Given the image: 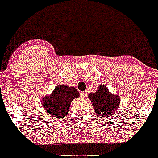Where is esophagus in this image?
Here are the masks:
<instances>
[{
	"mask_svg": "<svg viewBox=\"0 0 158 158\" xmlns=\"http://www.w3.org/2000/svg\"><path fill=\"white\" fill-rule=\"evenodd\" d=\"M80 95L82 98H86V96H87V92L86 91H83V92L80 93Z\"/></svg>",
	"mask_w": 158,
	"mask_h": 158,
	"instance_id": "obj_1",
	"label": "esophagus"
}]
</instances>
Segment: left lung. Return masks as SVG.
<instances>
[{"label":"left lung","mask_w":158,"mask_h":158,"mask_svg":"<svg viewBox=\"0 0 158 158\" xmlns=\"http://www.w3.org/2000/svg\"><path fill=\"white\" fill-rule=\"evenodd\" d=\"M88 98L91 101L97 116L103 118H109L115 114L120 105V97L110 93L104 84L100 85L95 93L89 94Z\"/></svg>","instance_id":"obj_1"}]
</instances>
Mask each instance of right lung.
<instances>
[{
    "mask_svg": "<svg viewBox=\"0 0 158 158\" xmlns=\"http://www.w3.org/2000/svg\"><path fill=\"white\" fill-rule=\"evenodd\" d=\"M79 97V91L75 87L57 85L50 95L42 97V106L50 117L62 119L68 114L72 101Z\"/></svg>",
    "mask_w": 158,
    "mask_h": 158,
    "instance_id": "add662e5",
    "label": "right lung"
}]
</instances>
